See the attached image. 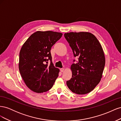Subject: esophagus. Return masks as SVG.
<instances>
[{
	"label": "esophagus",
	"mask_w": 121,
	"mask_h": 121,
	"mask_svg": "<svg viewBox=\"0 0 121 121\" xmlns=\"http://www.w3.org/2000/svg\"><path fill=\"white\" fill-rule=\"evenodd\" d=\"M60 71H61V72H64V71H65V69H64V68H61V69H60Z\"/></svg>",
	"instance_id": "obj_1"
}]
</instances>
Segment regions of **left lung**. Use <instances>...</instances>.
Wrapping results in <instances>:
<instances>
[{
    "mask_svg": "<svg viewBox=\"0 0 121 121\" xmlns=\"http://www.w3.org/2000/svg\"><path fill=\"white\" fill-rule=\"evenodd\" d=\"M64 36L74 56L78 57V63L71 65L72 78L67 81V85L74 93H88L98 85L102 77L105 61L103 49L91 33L69 32Z\"/></svg>",
    "mask_w": 121,
    "mask_h": 121,
    "instance_id": "8db88e82",
    "label": "left lung"
}]
</instances>
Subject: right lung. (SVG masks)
Here are the masks:
<instances>
[{
  "label": "right lung",
  "mask_w": 121,
  "mask_h": 121,
  "mask_svg": "<svg viewBox=\"0 0 121 121\" xmlns=\"http://www.w3.org/2000/svg\"><path fill=\"white\" fill-rule=\"evenodd\" d=\"M63 34L52 31H37L32 34L21 49L19 68L25 83L36 93L52 88L60 69L52 63L50 50ZM50 60L51 64H47Z\"/></svg>",
  "instance_id": "right-lung-1"
}]
</instances>
